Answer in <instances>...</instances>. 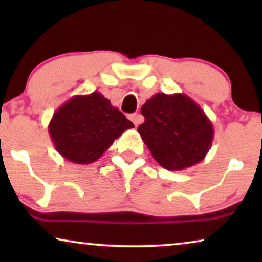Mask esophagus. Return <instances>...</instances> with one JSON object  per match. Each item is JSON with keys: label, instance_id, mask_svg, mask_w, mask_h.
<instances>
[{"label": "esophagus", "instance_id": "34e87169", "mask_svg": "<svg viewBox=\"0 0 262 262\" xmlns=\"http://www.w3.org/2000/svg\"><path fill=\"white\" fill-rule=\"evenodd\" d=\"M130 119L132 120V123H134L136 126H137L138 124H141L143 121V117L141 116V114L135 113V114H132V116H130Z\"/></svg>", "mask_w": 262, "mask_h": 262}]
</instances>
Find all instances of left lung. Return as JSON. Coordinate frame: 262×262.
Masks as SVG:
<instances>
[{
  "label": "left lung",
  "mask_w": 262,
  "mask_h": 262,
  "mask_svg": "<svg viewBox=\"0 0 262 262\" xmlns=\"http://www.w3.org/2000/svg\"><path fill=\"white\" fill-rule=\"evenodd\" d=\"M138 126L154 159L168 170H182L204 160L213 139L212 123L185 94L157 93L146 100Z\"/></svg>",
  "instance_id": "obj_1"
}]
</instances>
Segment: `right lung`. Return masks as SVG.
I'll list each match as a JSON object with an SVG mask.
<instances>
[{
    "label": "right lung",
    "mask_w": 262,
    "mask_h": 262,
    "mask_svg": "<svg viewBox=\"0 0 262 262\" xmlns=\"http://www.w3.org/2000/svg\"><path fill=\"white\" fill-rule=\"evenodd\" d=\"M135 125L98 92L75 95L53 113L49 132L64 159L77 164L95 162Z\"/></svg>",
    "instance_id": "1"
}]
</instances>
